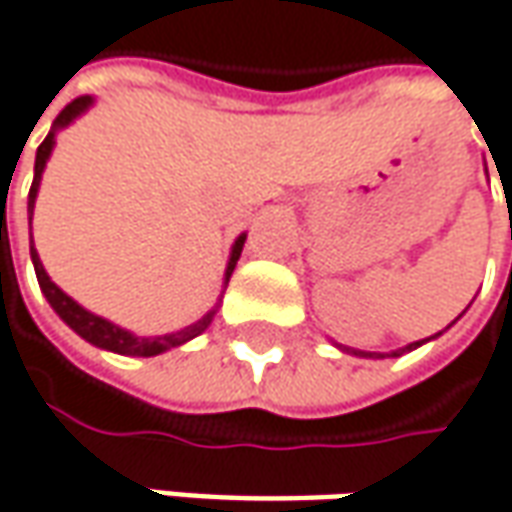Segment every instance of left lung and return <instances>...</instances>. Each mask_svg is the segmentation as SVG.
Listing matches in <instances>:
<instances>
[{"label": "left lung", "instance_id": "left-lung-1", "mask_svg": "<svg viewBox=\"0 0 512 512\" xmlns=\"http://www.w3.org/2000/svg\"><path fill=\"white\" fill-rule=\"evenodd\" d=\"M464 312H467V309H464ZM464 312H461V315H464ZM461 315H458V318H461ZM458 318H456V321H458ZM456 321H453V323H456ZM453 323H450V326H453ZM438 335H441V332H438ZM438 335H433V338H424V341H415V344L401 346V349H392V352H367V349H352V346H338V349H344V352H352V355H358V358H398V355H404V352H412V349H418V346L427 344V341H435Z\"/></svg>", "mask_w": 512, "mask_h": 512}]
</instances>
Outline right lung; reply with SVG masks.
Instances as JSON below:
<instances>
[{
	"mask_svg": "<svg viewBox=\"0 0 512 512\" xmlns=\"http://www.w3.org/2000/svg\"><path fill=\"white\" fill-rule=\"evenodd\" d=\"M91 105H94V97H79V100L68 102V105L59 111V117L54 120V125H51L48 137L42 140V145H39V148H36L34 183H31V194H28V223H31V217H34L36 194H39V183H42V171H45L48 160H51V151H54V145H56V134H59L62 128H68V125L74 123L77 117H82V114H85ZM243 243H246V234H240V237H237V240L232 243L229 263H226V272H223V292H226V286H229V278H232L234 266H237V260H240ZM31 260H34L39 289H42V295L48 298V303H51V309H54L56 315L68 323V326L77 332L79 338H85L88 344L100 346V349H108V352H117V355L154 358V355H163V352L174 349V346L189 344L191 338H197V335H203V332L209 329V323L214 321V315H217V309H220V300H217V303H214L212 309H209V312H206L200 321L189 323V326H183V329H177V332H168V335H154V338H137L134 332H128V329H123V326L111 323L108 318H100V315L88 312L85 306H79L77 300L68 298V295H65V292L56 286L54 280L48 278V272H45L42 260H39V255H36V249H31ZM220 298H223V295H220Z\"/></svg>",
	"mask_w": 512,
	"mask_h": 512,
	"instance_id": "1",
	"label": "right lung"
}]
</instances>
